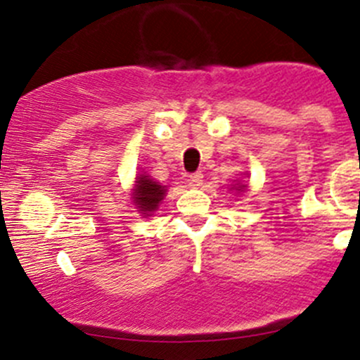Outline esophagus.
<instances>
[{"label": "esophagus", "instance_id": "esophagus-1", "mask_svg": "<svg viewBox=\"0 0 360 360\" xmlns=\"http://www.w3.org/2000/svg\"><path fill=\"white\" fill-rule=\"evenodd\" d=\"M202 184H203V174L202 172L191 174V176H190V186L191 188H198V186H202Z\"/></svg>", "mask_w": 360, "mask_h": 360}]
</instances>
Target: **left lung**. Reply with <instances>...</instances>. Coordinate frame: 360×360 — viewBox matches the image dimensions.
Instances as JSON below:
<instances>
[{
  "instance_id": "left-lung-1",
  "label": "left lung",
  "mask_w": 360,
  "mask_h": 360,
  "mask_svg": "<svg viewBox=\"0 0 360 360\" xmlns=\"http://www.w3.org/2000/svg\"><path fill=\"white\" fill-rule=\"evenodd\" d=\"M231 190H235V191H238V193H240V191H245L248 190V184H242V183H237V184H231Z\"/></svg>"
}]
</instances>
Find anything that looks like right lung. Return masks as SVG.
<instances>
[{"label":"right lung","mask_w":360,"mask_h":360,"mask_svg":"<svg viewBox=\"0 0 360 360\" xmlns=\"http://www.w3.org/2000/svg\"><path fill=\"white\" fill-rule=\"evenodd\" d=\"M167 195V186L157 183L146 172L137 174L134 181V188L130 190V200L136 205L137 212L143 217L153 216L155 210H158L160 203Z\"/></svg>","instance_id":"right-lung-1"}]
</instances>
